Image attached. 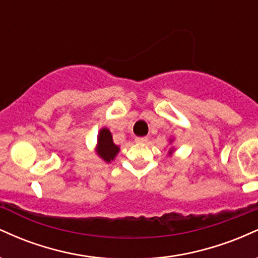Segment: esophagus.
Returning <instances> with one entry per match:
<instances>
[{"label": "esophagus", "mask_w": 258, "mask_h": 258, "mask_svg": "<svg viewBox=\"0 0 258 258\" xmlns=\"http://www.w3.org/2000/svg\"><path fill=\"white\" fill-rule=\"evenodd\" d=\"M135 142L136 143H147L148 138L147 137H136Z\"/></svg>", "instance_id": "obj_1"}]
</instances>
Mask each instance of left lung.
<instances>
[{"instance_id": "obj_1", "label": "left lung", "mask_w": 258, "mask_h": 258, "mask_svg": "<svg viewBox=\"0 0 258 258\" xmlns=\"http://www.w3.org/2000/svg\"><path fill=\"white\" fill-rule=\"evenodd\" d=\"M172 152H173V148H172V149H170V154H171V153H172Z\"/></svg>"}]
</instances>
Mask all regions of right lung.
<instances>
[{
	"mask_svg": "<svg viewBox=\"0 0 258 258\" xmlns=\"http://www.w3.org/2000/svg\"><path fill=\"white\" fill-rule=\"evenodd\" d=\"M97 154L100 159L105 162H111L120 152V148L112 142L111 132L108 128H102L98 133V142H97Z\"/></svg>",
	"mask_w": 258,
	"mask_h": 258,
	"instance_id": "1",
	"label": "right lung"
}]
</instances>
